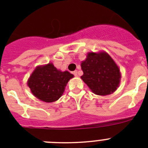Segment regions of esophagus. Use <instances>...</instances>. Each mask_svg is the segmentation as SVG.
I'll use <instances>...</instances> for the list:
<instances>
[{
	"instance_id": "1",
	"label": "esophagus",
	"mask_w": 148,
	"mask_h": 148,
	"mask_svg": "<svg viewBox=\"0 0 148 148\" xmlns=\"http://www.w3.org/2000/svg\"><path fill=\"white\" fill-rule=\"evenodd\" d=\"M73 75H75V77L78 76V71H77V70H75V71L73 72Z\"/></svg>"
}]
</instances>
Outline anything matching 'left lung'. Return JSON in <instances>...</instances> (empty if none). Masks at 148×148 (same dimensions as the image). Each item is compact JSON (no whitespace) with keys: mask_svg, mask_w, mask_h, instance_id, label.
Returning <instances> with one entry per match:
<instances>
[{"mask_svg":"<svg viewBox=\"0 0 148 148\" xmlns=\"http://www.w3.org/2000/svg\"><path fill=\"white\" fill-rule=\"evenodd\" d=\"M81 66L84 72L81 78L96 95H109L119 87L120 70L108 53H88Z\"/></svg>","mask_w":148,"mask_h":148,"instance_id":"obj_1","label":"left lung"}]
</instances>
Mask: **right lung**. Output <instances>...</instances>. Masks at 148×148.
Here are the masks:
<instances>
[{"instance_id": "add662e5", "label": "right lung", "mask_w": 148, "mask_h": 148, "mask_svg": "<svg viewBox=\"0 0 148 148\" xmlns=\"http://www.w3.org/2000/svg\"><path fill=\"white\" fill-rule=\"evenodd\" d=\"M73 74L58 70L53 64L38 66L28 80V86L35 97L45 102L58 100Z\"/></svg>"}]
</instances>
